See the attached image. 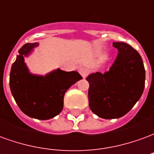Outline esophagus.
Here are the masks:
<instances>
[{
  "label": "esophagus",
  "mask_w": 154,
  "mask_h": 154,
  "mask_svg": "<svg viewBox=\"0 0 154 154\" xmlns=\"http://www.w3.org/2000/svg\"><path fill=\"white\" fill-rule=\"evenodd\" d=\"M78 72H79V73L82 75V77H83V78H86V77H87L88 73H89V70H88V68H87L86 67H80V68L78 69Z\"/></svg>",
  "instance_id": "34e87169"
}]
</instances>
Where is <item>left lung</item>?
I'll return each mask as SVG.
<instances>
[{"label":"left lung","instance_id":"1","mask_svg":"<svg viewBox=\"0 0 154 154\" xmlns=\"http://www.w3.org/2000/svg\"><path fill=\"white\" fill-rule=\"evenodd\" d=\"M113 46L119 54L110 70L87 77L90 109L107 119L128 113L142 96L145 84V69L138 51L123 42H114Z\"/></svg>","mask_w":154,"mask_h":154}]
</instances>
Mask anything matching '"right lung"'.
Masks as SVG:
<instances>
[{
  "label": "right lung",
  "instance_id": "right-lung-1",
  "mask_svg": "<svg viewBox=\"0 0 154 154\" xmlns=\"http://www.w3.org/2000/svg\"><path fill=\"white\" fill-rule=\"evenodd\" d=\"M38 43L25 44L20 50L10 74V87L20 109L31 118L49 119L60 113L63 108L64 94L67 89L82 79L76 71L60 69L45 76L33 75L24 61Z\"/></svg>",
  "mask_w": 154,
  "mask_h": 154
}]
</instances>
